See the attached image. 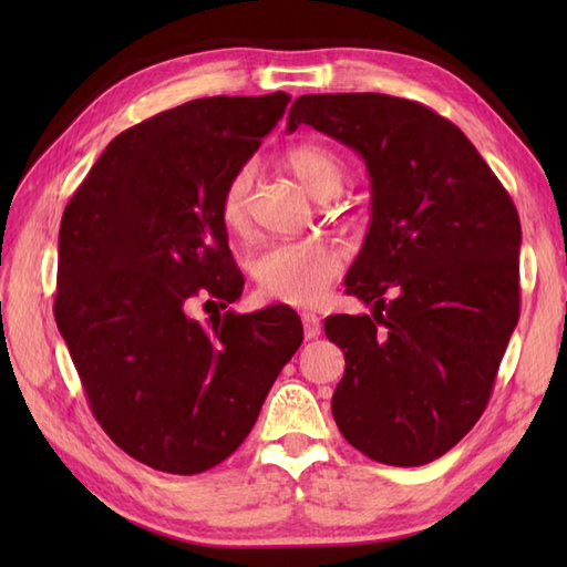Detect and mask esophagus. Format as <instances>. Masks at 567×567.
I'll return each instance as SVG.
<instances>
[{"mask_svg": "<svg viewBox=\"0 0 567 567\" xmlns=\"http://www.w3.org/2000/svg\"><path fill=\"white\" fill-rule=\"evenodd\" d=\"M302 323H305V339H319L323 327H321V319L315 315V311H305L302 315Z\"/></svg>", "mask_w": 567, "mask_h": 567, "instance_id": "esophagus-1", "label": "esophagus"}]
</instances>
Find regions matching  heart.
<instances>
[{
    "label": "heart",
    "instance_id": "b5f03b06",
    "mask_svg": "<svg viewBox=\"0 0 567 567\" xmlns=\"http://www.w3.org/2000/svg\"><path fill=\"white\" fill-rule=\"evenodd\" d=\"M290 171L302 179L319 199H331L346 185V165L333 151L319 143H299L285 155ZM256 167H236L226 179L219 197V219L228 231H240L248 224L250 192ZM343 268V256L329 240H280L262 248L250 260V275L265 299L295 307H311L327 292Z\"/></svg>",
    "mask_w": 567,
    "mask_h": 567
}]
</instances>
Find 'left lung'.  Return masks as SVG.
I'll use <instances>...</instances> for the list:
<instances>
[{"label": "left lung", "instance_id": "1", "mask_svg": "<svg viewBox=\"0 0 567 567\" xmlns=\"http://www.w3.org/2000/svg\"><path fill=\"white\" fill-rule=\"evenodd\" d=\"M363 155L372 221L346 295L372 315L323 323L346 372L331 412L384 465L436 461L475 426L519 321L522 224L473 143L429 106L378 92L305 94L287 128Z\"/></svg>", "mask_w": 567, "mask_h": 567}]
</instances>
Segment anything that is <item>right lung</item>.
I'll return each mask as SVG.
<instances>
[{
  "instance_id": "obj_1",
  "label": "right lung",
  "mask_w": 567,
  "mask_h": 567,
  "mask_svg": "<svg viewBox=\"0 0 567 567\" xmlns=\"http://www.w3.org/2000/svg\"><path fill=\"white\" fill-rule=\"evenodd\" d=\"M287 104L221 94L155 114L106 146L63 212L58 329L106 436L163 473L226 461L302 346L285 305L192 319L244 292L219 197Z\"/></svg>"
}]
</instances>
